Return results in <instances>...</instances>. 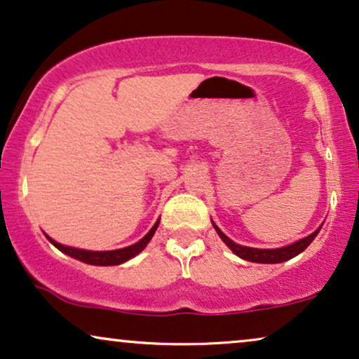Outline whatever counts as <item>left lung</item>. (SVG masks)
<instances>
[{"mask_svg":"<svg viewBox=\"0 0 359 359\" xmlns=\"http://www.w3.org/2000/svg\"><path fill=\"white\" fill-rule=\"evenodd\" d=\"M215 226L217 233L220 235V238L224 240V242L226 243V247L232 250L235 255H238L240 258H243V260H248V262H255V263H281V262H287L290 260V258L297 257L298 253H302L305 248L310 245L313 240H315L316 235H318L320 229L316 230V232H313L311 235H308V237L298 240V242H294L292 245H288V247H283V248H271V250H269V248H250V247H243V245H238L235 243L233 240H230L226 235L222 232V230L219 229L217 225Z\"/></svg>","mask_w":359,"mask_h":359,"instance_id":"left-lung-1","label":"left lung"}]
</instances>
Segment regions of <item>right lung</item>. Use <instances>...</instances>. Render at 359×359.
Listing matches in <instances>:
<instances>
[{"instance_id": "1", "label": "right lung", "mask_w": 359, "mask_h": 359, "mask_svg": "<svg viewBox=\"0 0 359 359\" xmlns=\"http://www.w3.org/2000/svg\"><path fill=\"white\" fill-rule=\"evenodd\" d=\"M158 226V222H156V225L152 226L151 230H149V233L144 237L142 240H139L137 243L130 245V247H126V248H119V250H111V252H89V250H81V248H72V247H65V245L54 242L53 238L48 240L51 242L54 247L59 248L62 253H66V255H69L72 258H76V260L79 262H84V263H89V265H101V266H109V265H121V263H124L127 260H130V258L137 255L146 248V245L151 242V238L154 237V233H156Z\"/></svg>"}]
</instances>
